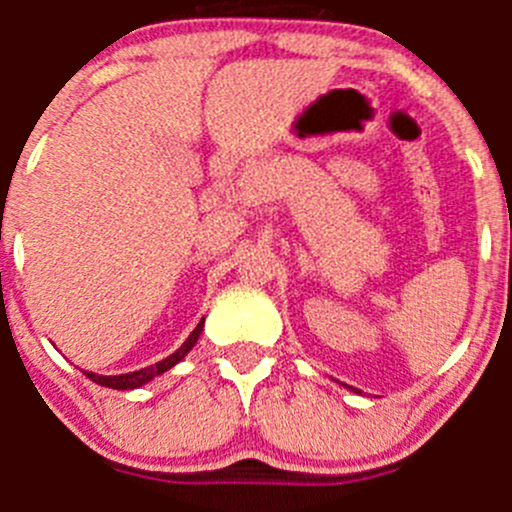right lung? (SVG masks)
Masks as SVG:
<instances>
[{
    "label": "right lung",
    "mask_w": 512,
    "mask_h": 512,
    "mask_svg": "<svg viewBox=\"0 0 512 512\" xmlns=\"http://www.w3.org/2000/svg\"><path fill=\"white\" fill-rule=\"evenodd\" d=\"M200 332H203V322L198 324V327L193 329V334H190L188 339L183 342V347L175 349L173 354L165 356L163 361H158V364H151L146 366V369H138V371H131V374H118V376H101V374H94V371H84L86 376H89L91 381L98 386H108V389H118V391H126V389H138V386L148 384L151 379H156V376L165 374L168 369H173L175 364H178L180 359H183L185 354L190 352V349L195 347V342H198Z\"/></svg>",
    "instance_id": "obj_1"
}]
</instances>
